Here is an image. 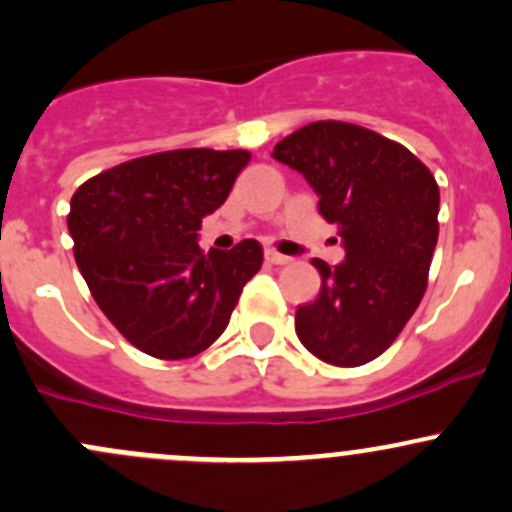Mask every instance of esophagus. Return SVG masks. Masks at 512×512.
Instances as JSON below:
<instances>
[{"label":"esophagus","mask_w":512,"mask_h":512,"mask_svg":"<svg viewBox=\"0 0 512 512\" xmlns=\"http://www.w3.org/2000/svg\"><path fill=\"white\" fill-rule=\"evenodd\" d=\"M265 260L270 262V265H289V262H292V257L280 255L277 250H265Z\"/></svg>","instance_id":"esophagus-1"}]
</instances>
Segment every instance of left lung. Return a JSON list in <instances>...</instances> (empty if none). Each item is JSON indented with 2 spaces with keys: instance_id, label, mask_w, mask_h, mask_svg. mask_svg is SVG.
Returning <instances> with one entry per match:
<instances>
[{
  "instance_id": "left-lung-1",
  "label": "left lung",
  "mask_w": 512,
  "mask_h": 512,
  "mask_svg": "<svg viewBox=\"0 0 512 512\" xmlns=\"http://www.w3.org/2000/svg\"><path fill=\"white\" fill-rule=\"evenodd\" d=\"M272 158L299 170L347 260H312L322 287L294 314L299 342L334 366H361L394 344L421 304L438 240V183L409 148L364 126L317 121Z\"/></svg>"
}]
</instances>
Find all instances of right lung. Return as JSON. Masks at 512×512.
I'll list each match as a JSON object with an SVG mask.
<instances>
[{"label": "right lung", "instance_id": "obj_1", "mask_svg": "<svg viewBox=\"0 0 512 512\" xmlns=\"http://www.w3.org/2000/svg\"><path fill=\"white\" fill-rule=\"evenodd\" d=\"M247 163L250 151L153 153L103 170L71 198L76 265L108 322L143 354L205 352L262 267L257 240L208 255L195 242Z\"/></svg>", "mask_w": 512, "mask_h": 512}]
</instances>
